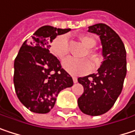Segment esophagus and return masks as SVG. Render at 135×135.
<instances>
[{"label": "esophagus", "mask_w": 135, "mask_h": 135, "mask_svg": "<svg viewBox=\"0 0 135 135\" xmlns=\"http://www.w3.org/2000/svg\"><path fill=\"white\" fill-rule=\"evenodd\" d=\"M72 78H73V81H74V83H76V82L78 81V78H77L76 77H73Z\"/></svg>", "instance_id": "esophagus-1"}]
</instances>
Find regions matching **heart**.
Listing matches in <instances>:
<instances>
[{"label": "heart", "instance_id": "obj_1", "mask_svg": "<svg viewBox=\"0 0 135 135\" xmlns=\"http://www.w3.org/2000/svg\"><path fill=\"white\" fill-rule=\"evenodd\" d=\"M80 40L88 49L85 53V56L94 62L99 61V54L94 51L93 48L95 46V40L90 36H81ZM50 49L53 54L59 59L63 60L68 54V37L67 35H60L57 36L50 44ZM62 66L65 71L72 75H80L89 73L93 69V64L86 58L77 59L72 57H69L64 60L62 63Z\"/></svg>", "mask_w": 135, "mask_h": 135}]
</instances>
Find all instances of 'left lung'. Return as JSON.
<instances>
[{
    "instance_id": "8db88e82",
    "label": "left lung",
    "mask_w": 135,
    "mask_h": 135,
    "mask_svg": "<svg viewBox=\"0 0 135 135\" xmlns=\"http://www.w3.org/2000/svg\"><path fill=\"white\" fill-rule=\"evenodd\" d=\"M88 32L99 36L103 61L96 74L78 78L84 87L78 105L82 113L99 116L109 111L121 93L127 74L126 50L117 33L106 24L89 26Z\"/></svg>"
}]
</instances>
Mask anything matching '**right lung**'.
Segmentation results:
<instances>
[{"label": "right lung", "mask_w": 135, "mask_h": 135, "mask_svg": "<svg viewBox=\"0 0 135 135\" xmlns=\"http://www.w3.org/2000/svg\"><path fill=\"white\" fill-rule=\"evenodd\" d=\"M69 31L71 28L42 26L30 40L23 42L15 60L14 85L17 96L33 113H49L60 92L73 85L72 78L50 52V43L57 36Z\"/></svg>", "instance_id": "1"}]
</instances>
